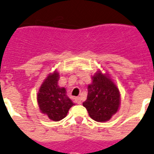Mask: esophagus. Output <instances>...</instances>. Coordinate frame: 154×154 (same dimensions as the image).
<instances>
[{"label":"esophagus","instance_id":"esophagus-1","mask_svg":"<svg viewBox=\"0 0 154 154\" xmlns=\"http://www.w3.org/2000/svg\"><path fill=\"white\" fill-rule=\"evenodd\" d=\"M75 102L78 104H80L81 103H82V100H81L80 97H76L75 99Z\"/></svg>","mask_w":154,"mask_h":154}]
</instances>
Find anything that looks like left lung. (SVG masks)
Here are the masks:
<instances>
[{
	"label": "left lung",
	"mask_w": 154,
	"mask_h": 154,
	"mask_svg": "<svg viewBox=\"0 0 154 154\" xmlns=\"http://www.w3.org/2000/svg\"><path fill=\"white\" fill-rule=\"evenodd\" d=\"M88 97L83 105L91 119L97 122L108 121L117 112L120 103L119 89L108 75L97 71L92 83L88 87Z\"/></svg>",
	"instance_id": "8db88e82"
}]
</instances>
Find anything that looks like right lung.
I'll use <instances>...</instances> for the list:
<instances>
[{
  "label": "right lung",
  "instance_id": "add662e5",
  "mask_svg": "<svg viewBox=\"0 0 154 154\" xmlns=\"http://www.w3.org/2000/svg\"><path fill=\"white\" fill-rule=\"evenodd\" d=\"M59 74L54 71L50 74L39 88L38 103L42 113L51 120L58 121L66 117L69 109L74 105L66 96V89L58 84Z\"/></svg>",
  "mask_w": 154,
  "mask_h": 154
}]
</instances>
